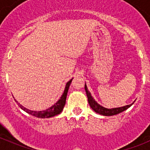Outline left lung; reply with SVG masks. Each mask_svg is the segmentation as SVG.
<instances>
[{
  "label": "left lung",
  "mask_w": 150,
  "mask_h": 150,
  "mask_svg": "<svg viewBox=\"0 0 150 150\" xmlns=\"http://www.w3.org/2000/svg\"><path fill=\"white\" fill-rule=\"evenodd\" d=\"M85 90H86V92L87 98H88V104H89L90 107L95 112L97 113H99L100 115H103V116H114V115L119 114L120 112H123L125 110H127L128 108H129L132 104L134 103V101L132 103V104H129V105L124 106V107H116V108H112V109H107V108H105V107H102L101 105H100L99 104L97 103V101H95V99L92 98V96L91 95V93L90 91L88 90V88H87L86 84H85Z\"/></svg>",
  "instance_id": "1"
}]
</instances>
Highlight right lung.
<instances>
[{
  "instance_id": "add662e5",
  "label": "right lung",
  "mask_w": 150,
  "mask_h": 150,
  "mask_svg": "<svg viewBox=\"0 0 150 150\" xmlns=\"http://www.w3.org/2000/svg\"><path fill=\"white\" fill-rule=\"evenodd\" d=\"M72 79L70 80V81L67 82L66 83L65 86V88H64V91L63 94L61 96L60 99H59L58 101L55 103L54 105H52V107H50V108L48 109L45 110H42V111H33V110H30L27 109L25 107H24L23 106L21 105L19 103H18L17 100L16 101L17 102V104L19 106L21 109L23 110L24 111H25L26 112L29 113V114L32 115V116H36V117L38 118H42V119H44V118H50L52 117V116H55L56 115L60 114L62 111L63 110V108L65 105L66 103V98H67V91H68L69 87H70V85H71V82H72Z\"/></svg>"
}]
</instances>
